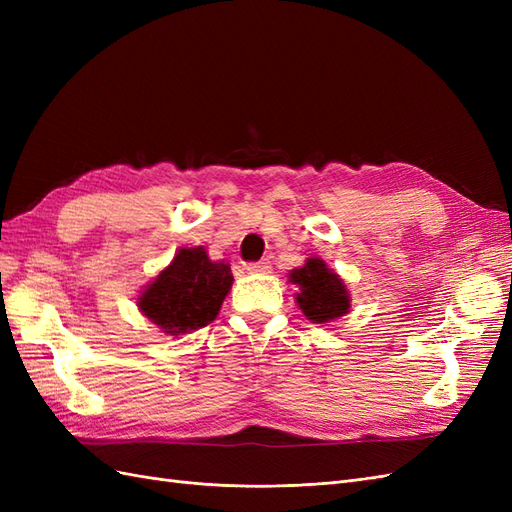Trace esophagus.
Masks as SVG:
<instances>
[{
  "label": "esophagus",
  "mask_w": 512,
  "mask_h": 512,
  "mask_svg": "<svg viewBox=\"0 0 512 512\" xmlns=\"http://www.w3.org/2000/svg\"><path fill=\"white\" fill-rule=\"evenodd\" d=\"M250 273H269L271 271V262L269 260H258V262H250L245 267Z\"/></svg>",
  "instance_id": "34e87169"
}]
</instances>
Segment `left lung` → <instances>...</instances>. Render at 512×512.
Here are the masks:
<instances>
[{
  "instance_id": "obj_1",
  "label": "left lung",
  "mask_w": 512,
  "mask_h": 512,
  "mask_svg": "<svg viewBox=\"0 0 512 512\" xmlns=\"http://www.w3.org/2000/svg\"><path fill=\"white\" fill-rule=\"evenodd\" d=\"M288 282L299 288L294 301L309 322L327 324L350 312V290L320 256L307 258L303 267L292 269Z\"/></svg>"
}]
</instances>
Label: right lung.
<instances>
[{
    "label": "right lung",
    "instance_id": "add662e5",
    "mask_svg": "<svg viewBox=\"0 0 512 512\" xmlns=\"http://www.w3.org/2000/svg\"><path fill=\"white\" fill-rule=\"evenodd\" d=\"M235 277L226 260H211L203 245L181 247L138 294L136 307L164 335H185L207 327L220 314V307Z\"/></svg>",
    "mask_w": 512,
    "mask_h": 512
}]
</instances>
